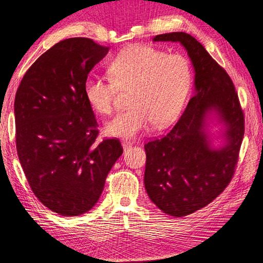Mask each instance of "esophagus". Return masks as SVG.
Instances as JSON below:
<instances>
[{
	"mask_svg": "<svg viewBox=\"0 0 263 263\" xmlns=\"http://www.w3.org/2000/svg\"><path fill=\"white\" fill-rule=\"evenodd\" d=\"M122 147H123V149L124 150H127V149H129L132 147V143H128V142H123L122 143Z\"/></svg>",
	"mask_w": 263,
	"mask_h": 263,
	"instance_id": "esophagus-1",
	"label": "esophagus"
}]
</instances>
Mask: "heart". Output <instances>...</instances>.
Returning a JSON list of instances; mask_svg holds the SVG:
<instances>
[{"instance_id":"heart-1","label":"heart","mask_w":263,"mask_h":263,"mask_svg":"<svg viewBox=\"0 0 263 263\" xmlns=\"http://www.w3.org/2000/svg\"><path fill=\"white\" fill-rule=\"evenodd\" d=\"M110 78L89 74L84 94L99 114L109 115L119 89L129 91V105L106 124V134L133 140L155 124L164 127L177 119L192 85V68L182 54H167L153 46L134 45L122 50L108 64Z\"/></svg>"}]
</instances>
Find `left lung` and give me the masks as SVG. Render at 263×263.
I'll return each instance as SVG.
<instances>
[{"instance_id":"obj_1","label":"left lung","mask_w":263,"mask_h":263,"mask_svg":"<svg viewBox=\"0 0 263 263\" xmlns=\"http://www.w3.org/2000/svg\"><path fill=\"white\" fill-rule=\"evenodd\" d=\"M154 42H178L195 68V94L175 127L144 144V186L153 203L174 217H185L213 201L231 182L245 133L238 93L227 72L195 37L157 34ZM216 115L226 144L213 148L207 120Z\"/></svg>"}]
</instances>
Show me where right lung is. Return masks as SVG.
Segmentation results:
<instances>
[{
  "instance_id": "1",
  "label": "right lung",
  "mask_w": 263,
  "mask_h": 263,
  "mask_svg": "<svg viewBox=\"0 0 263 263\" xmlns=\"http://www.w3.org/2000/svg\"><path fill=\"white\" fill-rule=\"evenodd\" d=\"M109 47L68 38L43 53L15 97L16 149L34 196L64 217L88 212L123 153L118 139L97 141L98 122L84 83Z\"/></svg>"
}]
</instances>
